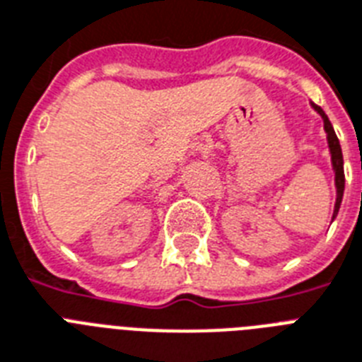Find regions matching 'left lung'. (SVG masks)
I'll use <instances>...</instances> for the list:
<instances>
[{
    "mask_svg": "<svg viewBox=\"0 0 362 362\" xmlns=\"http://www.w3.org/2000/svg\"><path fill=\"white\" fill-rule=\"evenodd\" d=\"M314 109L317 110L323 118V124H325V131H327V139H329V148H331V158H332V167H334V175H337V206H334V214L332 218L338 214V209H340V203H342V195H344V159H342V148H340V142H338V136L332 129V124L329 122L327 115L323 112L321 107L314 105Z\"/></svg>",
    "mask_w": 362,
    "mask_h": 362,
    "instance_id": "obj_1",
    "label": "left lung"
}]
</instances>
